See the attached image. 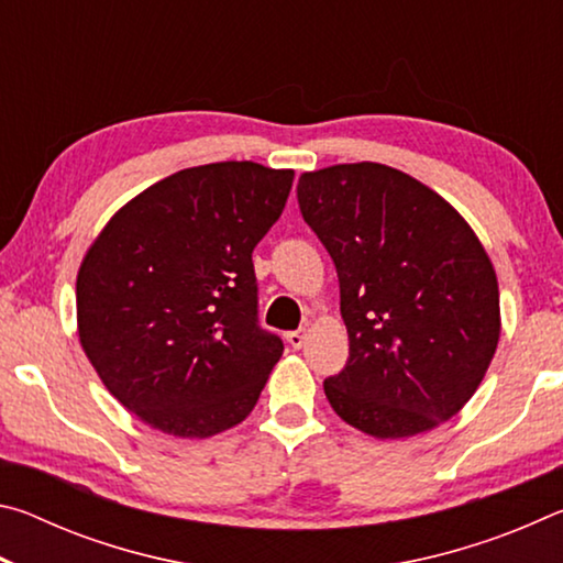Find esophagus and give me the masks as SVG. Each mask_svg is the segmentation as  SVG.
<instances>
[{
  "mask_svg": "<svg viewBox=\"0 0 563 563\" xmlns=\"http://www.w3.org/2000/svg\"><path fill=\"white\" fill-rule=\"evenodd\" d=\"M285 340H288V345L290 347H295V350H300L302 345H305V340H308V330H292V332H288V335H285Z\"/></svg>",
  "mask_w": 563,
  "mask_h": 563,
  "instance_id": "1",
  "label": "esophagus"
}]
</instances>
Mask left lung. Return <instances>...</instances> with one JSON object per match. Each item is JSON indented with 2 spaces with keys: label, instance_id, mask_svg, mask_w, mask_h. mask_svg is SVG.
<instances>
[{
  "label": "left lung",
  "instance_id": "1",
  "mask_svg": "<svg viewBox=\"0 0 563 563\" xmlns=\"http://www.w3.org/2000/svg\"><path fill=\"white\" fill-rule=\"evenodd\" d=\"M300 213L335 263L350 338L325 379L340 419L377 440L430 432L470 402L501 335L487 251L452 203L385 164L305 170Z\"/></svg>",
  "mask_w": 563,
  "mask_h": 563
}]
</instances>
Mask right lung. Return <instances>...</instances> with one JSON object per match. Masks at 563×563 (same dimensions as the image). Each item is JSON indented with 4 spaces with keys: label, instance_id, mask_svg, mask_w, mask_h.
<instances>
[{
    "label": "right lung",
    "instance_id": "obj_1",
    "mask_svg": "<svg viewBox=\"0 0 563 563\" xmlns=\"http://www.w3.org/2000/svg\"><path fill=\"white\" fill-rule=\"evenodd\" d=\"M292 168L221 161L141 190L93 238L76 328L103 387L154 430L206 440L253 412L283 355L258 328L253 247Z\"/></svg>",
    "mask_w": 563,
    "mask_h": 563
}]
</instances>
